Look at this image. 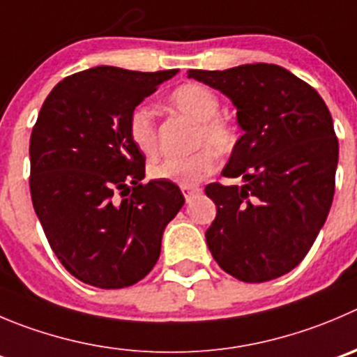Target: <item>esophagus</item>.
Segmentation results:
<instances>
[{
	"mask_svg": "<svg viewBox=\"0 0 357 357\" xmlns=\"http://www.w3.org/2000/svg\"><path fill=\"white\" fill-rule=\"evenodd\" d=\"M181 189H182V192H184L185 202H191L196 195H199V192H202V189H199L198 185H182Z\"/></svg>",
	"mask_w": 357,
	"mask_h": 357,
	"instance_id": "34e87169",
	"label": "esophagus"
}]
</instances>
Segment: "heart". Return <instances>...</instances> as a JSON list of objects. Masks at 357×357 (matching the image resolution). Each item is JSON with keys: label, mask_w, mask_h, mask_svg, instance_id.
Masks as SVG:
<instances>
[{"label": "heart", "mask_w": 357, "mask_h": 357, "mask_svg": "<svg viewBox=\"0 0 357 357\" xmlns=\"http://www.w3.org/2000/svg\"><path fill=\"white\" fill-rule=\"evenodd\" d=\"M168 107L176 114L196 122L192 154L185 158H168L151 166L149 173L155 181L195 185L217 169V155L231 154L238 142L236 128L224 117H219L220 101L217 94L202 84H184L176 87L168 98ZM128 135L135 147L145 155L158 154V124L154 112L138 105L128 117Z\"/></svg>", "instance_id": "1"}]
</instances>
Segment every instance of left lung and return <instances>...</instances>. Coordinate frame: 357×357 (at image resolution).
Listing matches in <instances>:
<instances>
[{
    "mask_svg": "<svg viewBox=\"0 0 357 357\" xmlns=\"http://www.w3.org/2000/svg\"><path fill=\"white\" fill-rule=\"evenodd\" d=\"M188 75L226 94L243 130L222 169L242 176L243 185L205 188L217 206L206 245L242 282L282 277L307 256L333 202L338 140L331 114L314 87L277 64Z\"/></svg>",
    "mask_w": 357,
    "mask_h": 357,
    "instance_id": "1",
    "label": "left lung"
}]
</instances>
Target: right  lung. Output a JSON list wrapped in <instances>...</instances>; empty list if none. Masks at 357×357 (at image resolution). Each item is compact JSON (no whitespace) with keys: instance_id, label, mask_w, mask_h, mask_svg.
Listing matches in <instances>:
<instances>
[{"instance_id":"right-lung-1","label":"right lung","mask_w":357,"mask_h":357,"mask_svg":"<svg viewBox=\"0 0 357 357\" xmlns=\"http://www.w3.org/2000/svg\"><path fill=\"white\" fill-rule=\"evenodd\" d=\"M175 73L96 66L61 80L42 105L29 142L33 206L57 259L84 284L142 280L184 205L173 182L142 184L145 158L128 135L131 110Z\"/></svg>"}]
</instances>
